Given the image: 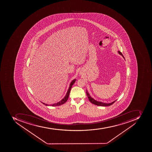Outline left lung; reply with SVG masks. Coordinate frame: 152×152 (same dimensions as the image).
<instances>
[{
	"instance_id": "left-lung-1",
	"label": "left lung",
	"mask_w": 152,
	"mask_h": 152,
	"mask_svg": "<svg viewBox=\"0 0 152 152\" xmlns=\"http://www.w3.org/2000/svg\"><path fill=\"white\" fill-rule=\"evenodd\" d=\"M119 54H120L121 55H122V56H123V55H122V53H121V52L118 51ZM86 94H87V97H88V98L90 102H91L92 104H95V105H98V106H102V107H107V106H110V105H112L113 104H114L115 102V101H114V102H112V103H109V104H107V103H102V102H98V101H97L95 100L93 98H92L90 96L89 94L86 91Z\"/></svg>"
}]
</instances>
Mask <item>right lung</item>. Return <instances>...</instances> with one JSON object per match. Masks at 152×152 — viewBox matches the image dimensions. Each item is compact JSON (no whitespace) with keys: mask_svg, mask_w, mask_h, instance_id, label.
<instances>
[{"mask_svg":"<svg viewBox=\"0 0 152 152\" xmlns=\"http://www.w3.org/2000/svg\"><path fill=\"white\" fill-rule=\"evenodd\" d=\"M75 81H76V79H74V80L71 82V83H70V85L69 87V88H68V91H67V93L66 94V96H65V97H64L62 100L60 101V102H58V103H56V104H50V105L42 103H42H43V104H44L45 105H48H48H50V106H52V107L59 106V105H62V104H64V103H66V102L67 101V99H68V97H69V95L70 92L71 91V89L72 88V86H73V84H74Z\"/></svg>","mask_w":152,"mask_h":152,"instance_id":"obj_1","label":"right lung"}]
</instances>
